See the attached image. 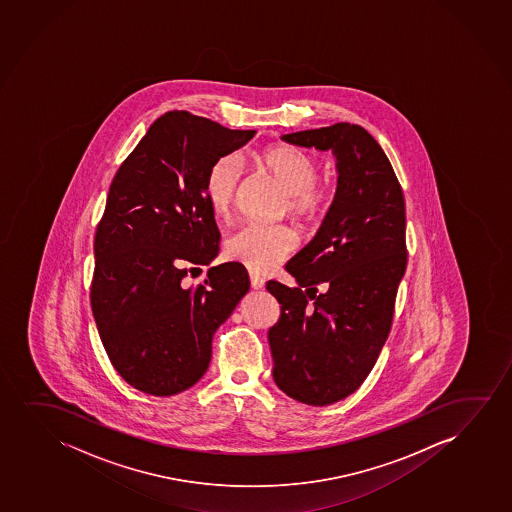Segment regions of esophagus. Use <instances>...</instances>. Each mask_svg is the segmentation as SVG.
<instances>
[{"label":"esophagus","mask_w":512,"mask_h":512,"mask_svg":"<svg viewBox=\"0 0 512 512\" xmlns=\"http://www.w3.org/2000/svg\"><path fill=\"white\" fill-rule=\"evenodd\" d=\"M249 279H251V286H253V289H263V287H265V280H263V277L258 275V273H249Z\"/></svg>","instance_id":"1"}]
</instances>
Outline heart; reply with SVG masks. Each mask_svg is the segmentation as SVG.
I'll return each instance as SVG.
<instances>
[{"mask_svg":"<svg viewBox=\"0 0 512 512\" xmlns=\"http://www.w3.org/2000/svg\"><path fill=\"white\" fill-rule=\"evenodd\" d=\"M254 164L287 191L286 212L300 225H314L333 204V188L319 179V162L307 151L273 144L254 153ZM242 167L233 155L219 157L205 174V198L218 218H228L239 193ZM289 226H246L226 240L228 259L254 273L272 272L298 249Z\"/></svg>","mask_w":512,"mask_h":512,"instance_id":"b5f03b06","label":"heart"}]
</instances>
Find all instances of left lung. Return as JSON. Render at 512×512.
I'll return each instance as SVG.
<instances>
[{"instance_id": "left-lung-1", "label": "left lung", "mask_w": 512, "mask_h": 512, "mask_svg": "<svg viewBox=\"0 0 512 512\" xmlns=\"http://www.w3.org/2000/svg\"><path fill=\"white\" fill-rule=\"evenodd\" d=\"M282 139L336 157L333 204L314 240L286 265L298 287L266 284L280 303L268 331L273 380L296 401L328 406L361 387L389 338L408 263L404 195L389 158L359 125Z\"/></svg>"}]
</instances>
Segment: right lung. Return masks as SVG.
Segmentation results:
<instances>
[{
	"label": "right lung",
	"instance_id": "1",
	"mask_svg": "<svg viewBox=\"0 0 512 512\" xmlns=\"http://www.w3.org/2000/svg\"><path fill=\"white\" fill-rule=\"evenodd\" d=\"M188 111L157 118L111 181L94 239L90 305L113 368L134 389L167 397L209 368L212 336L249 291L240 263L212 266L219 232L205 198L212 162L253 139Z\"/></svg>",
	"mask_w": 512,
	"mask_h": 512
}]
</instances>
